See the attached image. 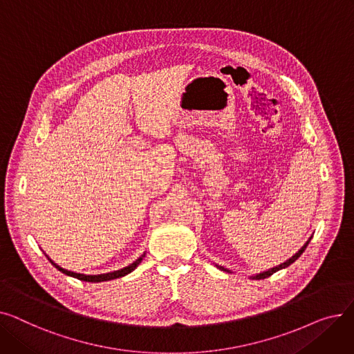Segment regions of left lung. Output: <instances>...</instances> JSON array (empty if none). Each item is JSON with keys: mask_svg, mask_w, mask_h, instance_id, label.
<instances>
[{"mask_svg": "<svg viewBox=\"0 0 354 354\" xmlns=\"http://www.w3.org/2000/svg\"><path fill=\"white\" fill-rule=\"evenodd\" d=\"M311 239V238H310ZM310 239L307 241V243L304 244V247L299 251V252H297L295 255H292L290 259H287V261L286 263H283V264H280V266H278V267H274V268H271V270H268V271H264V272H261V274H258V275H255V277H252L254 278V280H264V278H267V277H270V275H272L274 272H277L278 270H283V268H286V267H288V266H291L294 261H295V259L297 258H299L303 252H304V250L307 248V245H308V243H310ZM221 270H224V268H222L221 267ZM224 271H227V270H224Z\"/></svg>", "mask_w": 354, "mask_h": 354, "instance_id": "left-lung-1", "label": "left lung"}]
</instances>
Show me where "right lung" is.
<instances>
[{"label": "right lung", "instance_id": "add662e5", "mask_svg": "<svg viewBox=\"0 0 354 354\" xmlns=\"http://www.w3.org/2000/svg\"><path fill=\"white\" fill-rule=\"evenodd\" d=\"M143 257H145V255H142L140 258H138L133 264H130V266H127V267H124V268H122V270H118V271H113V272H107V274H99V275H84V274H77V272H73V271H67V270L59 267L57 264H54L50 258H48V259H50V263H51L55 268H57L59 271H62V272L66 274V275L74 277V278H77V280L87 281V283H100V281L115 280V278H120V277H124V275L129 274V272H132V271L140 264Z\"/></svg>", "mask_w": 354, "mask_h": 354}]
</instances>
